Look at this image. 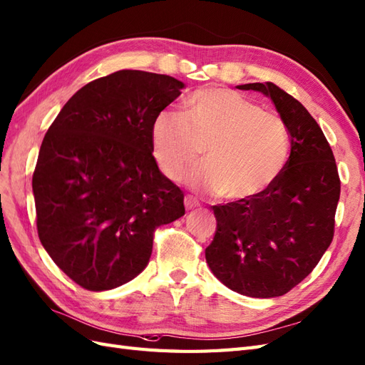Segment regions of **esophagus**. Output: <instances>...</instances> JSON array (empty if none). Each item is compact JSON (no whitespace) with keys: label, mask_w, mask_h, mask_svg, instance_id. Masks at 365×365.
Segmentation results:
<instances>
[{"label":"esophagus","mask_w":365,"mask_h":365,"mask_svg":"<svg viewBox=\"0 0 365 365\" xmlns=\"http://www.w3.org/2000/svg\"><path fill=\"white\" fill-rule=\"evenodd\" d=\"M184 205L187 210H193L196 207H200V202H197L193 196H185L184 197Z\"/></svg>","instance_id":"obj_1"}]
</instances>
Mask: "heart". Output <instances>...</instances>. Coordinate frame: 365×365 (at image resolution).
I'll list each match as a JSON object with an SVG mask.
<instances>
[{"label": "heart", "instance_id": "1", "mask_svg": "<svg viewBox=\"0 0 365 365\" xmlns=\"http://www.w3.org/2000/svg\"><path fill=\"white\" fill-rule=\"evenodd\" d=\"M184 115L163 111L152 123V152L160 170L178 181L200 163L193 184L230 201H250L279 178L289 153L283 120L227 88H205L184 103Z\"/></svg>", "mask_w": 365, "mask_h": 365}]
</instances>
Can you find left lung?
I'll use <instances>...</instances> for the list:
<instances>
[{
	"mask_svg": "<svg viewBox=\"0 0 365 365\" xmlns=\"http://www.w3.org/2000/svg\"><path fill=\"white\" fill-rule=\"evenodd\" d=\"M237 88L271 98L291 135V155L260 196L212 207L217 227L205 259L231 291L280 297L312 272L332 242L341 182L322 128L300 102L271 82Z\"/></svg>",
	"mask_w": 365,
	"mask_h": 365,
	"instance_id": "left-lung-1",
	"label": "left lung"
}]
</instances>
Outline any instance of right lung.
<instances>
[{
    "label": "right lung",
    "mask_w": 365,
    "mask_h": 365,
    "mask_svg": "<svg viewBox=\"0 0 365 365\" xmlns=\"http://www.w3.org/2000/svg\"><path fill=\"white\" fill-rule=\"evenodd\" d=\"M185 85L121 70L81 88L42 140L33 196L42 247L88 291L148 267L153 231L185 213L184 193L152 155V123Z\"/></svg>",
    "instance_id": "obj_1"
}]
</instances>
